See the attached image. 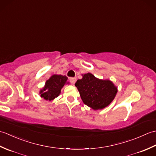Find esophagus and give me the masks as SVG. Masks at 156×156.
I'll return each mask as SVG.
<instances>
[{"label": "esophagus", "mask_w": 156, "mask_h": 156, "mask_svg": "<svg viewBox=\"0 0 156 156\" xmlns=\"http://www.w3.org/2000/svg\"><path fill=\"white\" fill-rule=\"evenodd\" d=\"M76 81V78H69V82H70L72 84H74Z\"/></svg>", "instance_id": "1"}]
</instances>
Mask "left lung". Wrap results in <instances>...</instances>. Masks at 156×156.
I'll list each match as a JSON object with an SVG mask.
<instances>
[{
    "instance_id": "left-lung-1",
    "label": "left lung",
    "mask_w": 156,
    "mask_h": 156,
    "mask_svg": "<svg viewBox=\"0 0 156 156\" xmlns=\"http://www.w3.org/2000/svg\"><path fill=\"white\" fill-rule=\"evenodd\" d=\"M82 78L76 82L84 103L93 110L108 107L117 93V87L111 80L99 79L91 74H82Z\"/></svg>"
}]
</instances>
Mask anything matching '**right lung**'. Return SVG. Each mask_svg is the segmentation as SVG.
Segmentation results:
<instances>
[{
    "mask_svg": "<svg viewBox=\"0 0 156 156\" xmlns=\"http://www.w3.org/2000/svg\"><path fill=\"white\" fill-rule=\"evenodd\" d=\"M66 76L54 74L46 80L44 87L40 91L39 94L45 101H51L57 98L61 93V90L65 84H69L67 81Z\"/></svg>",
    "mask_w": 156,
    "mask_h": 156,
    "instance_id": "add662e5",
    "label": "right lung"
}]
</instances>
